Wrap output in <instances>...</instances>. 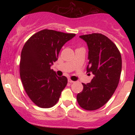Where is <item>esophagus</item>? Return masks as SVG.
<instances>
[{
  "instance_id": "obj_1",
  "label": "esophagus",
  "mask_w": 135,
  "mask_h": 135,
  "mask_svg": "<svg viewBox=\"0 0 135 135\" xmlns=\"http://www.w3.org/2000/svg\"><path fill=\"white\" fill-rule=\"evenodd\" d=\"M68 82H70V83H73V82H74V81L71 80V79H70V78H68Z\"/></svg>"
}]
</instances>
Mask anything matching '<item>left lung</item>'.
I'll list each match as a JSON object with an SVG mask.
<instances>
[{"instance_id":"8db88e82","label":"left lung","mask_w":135,"mask_h":135,"mask_svg":"<svg viewBox=\"0 0 135 135\" xmlns=\"http://www.w3.org/2000/svg\"><path fill=\"white\" fill-rule=\"evenodd\" d=\"M89 49L87 72L94 74L90 82L82 83L84 89L77 95L81 108L95 110L104 105L118 85L122 71V57L115 44L108 37L94 33L80 36Z\"/></svg>"}]
</instances>
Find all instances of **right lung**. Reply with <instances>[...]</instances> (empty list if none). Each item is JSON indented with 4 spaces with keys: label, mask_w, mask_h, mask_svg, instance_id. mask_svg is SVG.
Returning a JSON list of instances; mask_svg holds the SVG:
<instances>
[{
    "label": "right lung",
    "mask_w": 135,
    "mask_h": 135,
    "mask_svg": "<svg viewBox=\"0 0 135 135\" xmlns=\"http://www.w3.org/2000/svg\"><path fill=\"white\" fill-rule=\"evenodd\" d=\"M75 34L43 30L31 36L23 46L20 60V77L26 93L37 106L49 108L57 103L68 83L51 69L58 59L62 46Z\"/></svg>",
    "instance_id": "right-lung-1"
}]
</instances>
